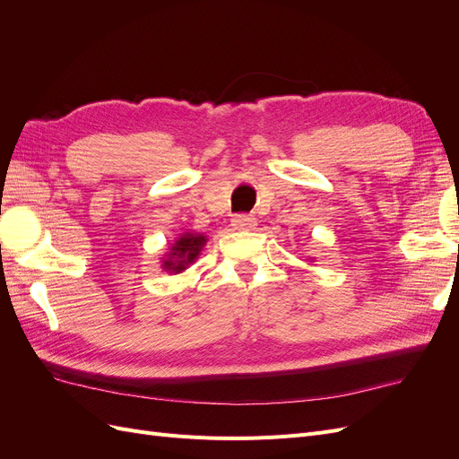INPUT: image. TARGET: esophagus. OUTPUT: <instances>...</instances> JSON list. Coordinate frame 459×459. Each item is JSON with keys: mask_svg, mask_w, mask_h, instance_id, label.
I'll list each match as a JSON object with an SVG mask.
<instances>
[{"mask_svg": "<svg viewBox=\"0 0 459 459\" xmlns=\"http://www.w3.org/2000/svg\"><path fill=\"white\" fill-rule=\"evenodd\" d=\"M231 226L235 230H243V231L255 230L256 228V218L248 216V214H238V216L231 218Z\"/></svg>", "mask_w": 459, "mask_h": 459, "instance_id": "1", "label": "esophagus"}]
</instances>
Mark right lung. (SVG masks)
Returning a JSON list of instances; mask_svg holds the SVG:
<instances>
[{"mask_svg": "<svg viewBox=\"0 0 459 459\" xmlns=\"http://www.w3.org/2000/svg\"><path fill=\"white\" fill-rule=\"evenodd\" d=\"M206 245V238L203 233H182L172 245L170 253L162 260V270L169 273H182L197 260L203 247Z\"/></svg>", "mask_w": 459, "mask_h": 459, "instance_id": "obj_1", "label": "right lung"}]
</instances>
